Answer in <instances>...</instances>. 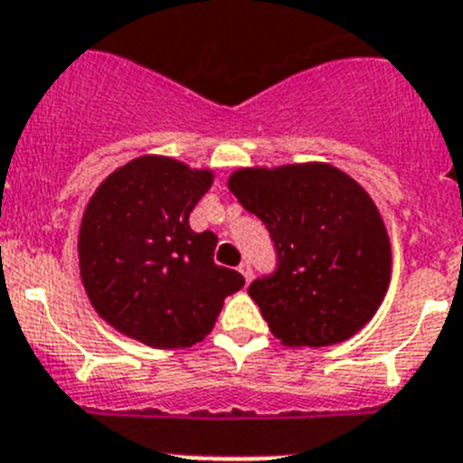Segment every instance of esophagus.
I'll return each mask as SVG.
<instances>
[{"label": "esophagus", "mask_w": 463, "mask_h": 463, "mask_svg": "<svg viewBox=\"0 0 463 463\" xmlns=\"http://www.w3.org/2000/svg\"><path fill=\"white\" fill-rule=\"evenodd\" d=\"M239 273L245 278V282H250L252 267H250V264H248V261H241V264H239Z\"/></svg>", "instance_id": "obj_1"}]
</instances>
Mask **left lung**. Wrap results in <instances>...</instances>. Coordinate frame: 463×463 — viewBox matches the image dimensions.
I'll list each match as a JSON object with an SVG mask.
<instances>
[{"label": "left lung", "mask_w": 463, "mask_h": 463, "mask_svg": "<svg viewBox=\"0 0 463 463\" xmlns=\"http://www.w3.org/2000/svg\"><path fill=\"white\" fill-rule=\"evenodd\" d=\"M227 185L276 243V273L248 294L282 345H334L369 325L392 278L390 236L369 192L326 162L245 166Z\"/></svg>", "instance_id": "1"}]
</instances>
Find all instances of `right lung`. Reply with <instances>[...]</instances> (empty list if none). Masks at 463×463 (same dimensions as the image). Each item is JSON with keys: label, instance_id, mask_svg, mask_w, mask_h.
<instances>
[{"label": "right lung", "instance_id": "right-lung-1", "mask_svg": "<svg viewBox=\"0 0 463 463\" xmlns=\"http://www.w3.org/2000/svg\"><path fill=\"white\" fill-rule=\"evenodd\" d=\"M213 178L211 169L143 155L106 175L85 206L79 269L90 304L143 345L202 343L224 298L245 285L239 271L213 261L218 236L190 229Z\"/></svg>", "mask_w": 463, "mask_h": 463}]
</instances>
